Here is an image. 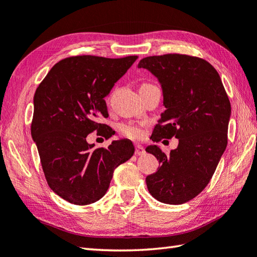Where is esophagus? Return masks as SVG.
Instances as JSON below:
<instances>
[{
    "mask_svg": "<svg viewBox=\"0 0 257 257\" xmlns=\"http://www.w3.org/2000/svg\"><path fill=\"white\" fill-rule=\"evenodd\" d=\"M145 153H146L145 152V148L143 146H141V145H136V146H135V154H136L137 156L144 155Z\"/></svg>",
    "mask_w": 257,
    "mask_h": 257,
    "instance_id": "1",
    "label": "esophagus"
}]
</instances>
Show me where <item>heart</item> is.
I'll list each match as a JSON object with an SVG mask.
<instances>
[{
	"mask_svg": "<svg viewBox=\"0 0 257 257\" xmlns=\"http://www.w3.org/2000/svg\"><path fill=\"white\" fill-rule=\"evenodd\" d=\"M145 85H152V84L144 83L142 86H145ZM119 132H120L121 135H122V136L130 138V139H134V141L141 139L144 136V127H143V125L133 123V122L121 123L119 125Z\"/></svg>",
	"mask_w": 257,
	"mask_h": 257,
	"instance_id": "heart-1",
	"label": "heart"
}]
</instances>
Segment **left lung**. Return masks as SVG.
Masks as SVG:
<instances>
[{"mask_svg": "<svg viewBox=\"0 0 257 257\" xmlns=\"http://www.w3.org/2000/svg\"><path fill=\"white\" fill-rule=\"evenodd\" d=\"M162 84L166 110L152 134L153 142L179 139L169 155L156 145L146 148L160 162L146 177L147 189L158 201L182 204L197 197L211 180L227 147L230 102L211 64L184 54L143 58Z\"/></svg>", "mask_w": 257, "mask_h": 257, "instance_id": "obj_1", "label": "left lung"}]
</instances>
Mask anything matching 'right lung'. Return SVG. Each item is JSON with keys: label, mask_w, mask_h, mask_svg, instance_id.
<instances>
[{"label": "right lung", "mask_w": 257, "mask_h": 257, "mask_svg": "<svg viewBox=\"0 0 257 257\" xmlns=\"http://www.w3.org/2000/svg\"><path fill=\"white\" fill-rule=\"evenodd\" d=\"M137 58L72 56L54 65L37 87L31 136L49 188L68 202L100 200L114 170L133 156L132 142L93 148L86 137L95 130L111 137V128L99 122L109 116L104 97Z\"/></svg>", "instance_id": "add662e5"}]
</instances>
